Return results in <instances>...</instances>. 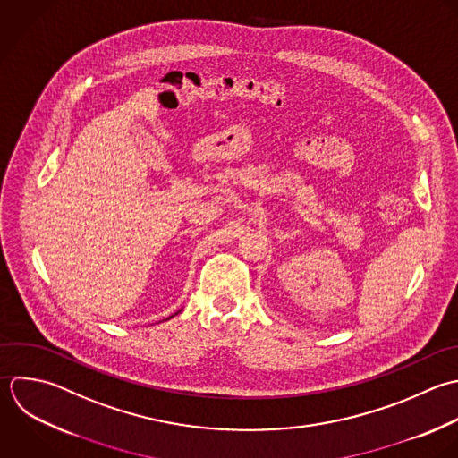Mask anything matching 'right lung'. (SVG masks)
<instances>
[{
  "instance_id": "add662e5",
  "label": "right lung",
  "mask_w": 458,
  "mask_h": 458,
  "mask_svg": "<svg viewBox=\"0 0 458 458\" xmlns=\"http://www.w3.org/2000/svg\"><path fill=\"white\" fill-rule=\"evenodd\" d=\"M178 312H180V310H178ZM178 312H176V314H178ZM176 314H173V316H176ZM173 316H169V318H167V319H171V318H173ZM167 319H164V321H167Z\"/></svg>"
}]
</instances>
